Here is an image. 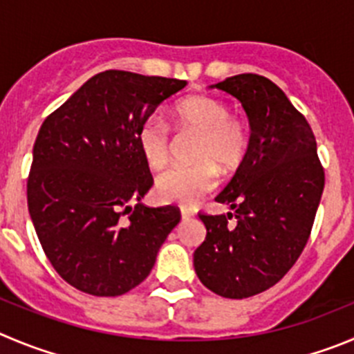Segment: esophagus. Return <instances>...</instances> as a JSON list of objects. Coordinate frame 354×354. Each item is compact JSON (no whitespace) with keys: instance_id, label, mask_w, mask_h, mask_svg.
Wrapping results in <instances>:
<instances>
[{"instance_id":"obj_1","label":"esophagus","mask_w":354,"mask_h":354,"mask_svg":"<svg viewBox=\"0 0 354 354\" xmlns=\"http://www.w3.org/2000/svg\"><path fill=\"white\" fill-rule=\"evenodd\" d=\"M192 218V213H188L187 209H181V220H190Z\"/></svg>"}]
</instances>
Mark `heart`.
<instances>
[{
    "mask_svg": "<svg viewBox=\"0 0 354 354\" xmlns=\"http://www.w3.org/2000/svg\"><path fill=\"white\" fill-rule=\"evenodd\" d=\"M171 120L180 131L199 134L194 150L197 164L162 174L155 183V196L164 204L192 207L214 190L216 171L230 176L243 166L252 145V132L243 117L230 113L229 102L207 94L180 99L171 110ZM136 143L150 169L166 167L171 148L169 132L157 117L141 122Z\"/></svg>",
    "mask_w": 354,
    "mask_h": 354,
    "instance_id": "b5f03b06",
    "label": "heart"
}]
</instances>
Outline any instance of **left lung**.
I'll return each instance as SVG.
<instances>
[{"mask_svg": "<svg viewBox=\"0 0 354 354\" xmlns=\"http://www.w3.org/2000/svg\"><path fill=\"white\" fill-rule=\"evenodd\" d=\"M211 88L239 99L252 145L216 196L234 213L199 214L207 232L194 267L216 295L246 299L276 285L297 262L315 223L325 173L311 127L274 82L244 73ZM232 216L236 225L229 227Z\"/></svg>", "mask_w": 354, "mask_h": 354, "instance_id": "1", "label": "left lung"}]
</instances>
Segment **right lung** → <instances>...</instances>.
I'll return each mask as SVG.
<instances>
[{
	"label": "right lung",
	"mask_w": 354,
	"mask_h": 354,
	"mask_svg": "<svg viewBox=\"0 0 354 354\" xmlns=\"http://www.w3.org/2000/svg\"><path fill=\"white\" fill-rule=\"evenodd\" d=\"M185 85L108 69L39 127L28 178L29 214L47 259L80 292L118 297L140 285L180 222L176 207L141 204L153 180L136 132Z\"/></svg>",
	"instance_id": "1"
}]
</instances>
